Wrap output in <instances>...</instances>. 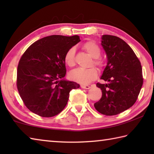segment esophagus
<instances>
[{"mask_svg": "<svg viewBox=\"0 0 154 154\" xmlns=\"http://www.w3.org/2000/svg\"><path fill=\"white\" fill-rule=\"evenodd\" d=\"M81 88H83V89H90L91 88L90 85H81Z\"/></svg>", "mask_w": 154, "mask_h": 154, "instance_id": "1", "label": "esophagus"}]
</instances>
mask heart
<instances>
[{
	"mask_svg": "<svg viewBox=\"0 0 154 154\" xmlns=\"http://www.w3.org/2000/svg\"><path fill=\"white\" fill-rule=\"evenodd\" d=\"M83 48L94 58V65L97 66L98 69H102L104 66V61L103 59L99 58L101 51L98 44L94 41H88L83 44ZM64 62L69 67H72L75 65V49L74 48H70L66 52L64 55ZM97 71L94 67L90 69L79 68L70 72L69 76L75 82L83 85H86L94 80L97 77Z\"/></svg>",
	"mask_w": 154,
	"mask_h": 154,
	"instance_id": "obj_1",
	"label": "heart"
}]
</instances>
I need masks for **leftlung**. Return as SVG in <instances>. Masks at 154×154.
<instances>
[{
	"label": "left lung",
	"mask_w": 154,
	"mask_h": 154,
	"mask_svg": "<svg viewBox=\"0 0 154 154\" xmlns=\"http://www.w3.org/2000/svg\"><path fill=\"white\" fill-rule=\"evenodd\" d=\"M101 45L107 63L100 79L106 83L96 84L102 97L94 105L99 113L115 116L136 102L143 82L142 67L132 48L118 36L103 35Z\"/></svg>",
	"instance_id": "obj_1"
}]
</instances>
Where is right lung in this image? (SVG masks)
<instances>
[{
  "label": "right lung",
  "instance_id": "obj_1",
  "mask_svg": "<svg viewBox=\"0 0 154 154\" xmlns=\"http://www.w3.org/2000/svg\"><path fill=\"white\" fill-rule=\"evenodd\" d=\"M81 40L78 35H51L32 43L20 58L17 71L18 92L26 107L51 118L66 106L69 93L79 84L64 79V55Z\"/></svg>",
  "mask_w": 154,
  "mask_h": 154
}]
</instances>
